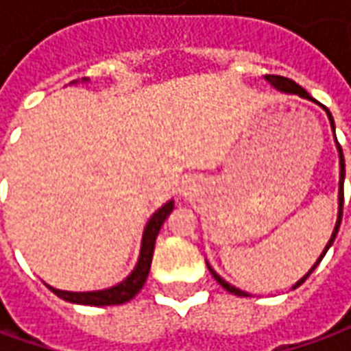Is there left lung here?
<instances>
[{"instance_id":"8db88e82","label":"left lung","mask_w":351,"mask_h":351,"mask_svg":"<svg viewBox=\"0 0 351 351\" xmlns=\"http://www.w3.org/2000/svg\"><path fill=\"white\" fill-rule=\"evenodd\" d=\"M265 79L269 80V82H271V84H272V86H274V88H278L280 92H286V93H297V95H301V97H306V99H310V95H308V93H306V90H302V88L299 86V84H295V82H293V80H291V79H286V77H280V75H267V77H265ZM325 110H327V108H325ZM327 116H329V120H331V125H332V131H335V122H332V116H331V112H329V110H327ZM337 146H339V154H340L339 220H337V226H335V231H332L331 239H329V243H327V246H325L324 254H322V256H319V259H317L316 263H314V267H312V269H310V271L306 272V274H304V276H302V278L299 280V282H297V284H295L293 289H295V287H299V286H301L302 282H304V280L308 278L310 274H312V271H314V269H316L317 265H319V261H322V259H324V256H325V254H327V250H329V246H331V244L335 243V239H337V233H339L340 220H342V205H344V175H346V167H344V156H342V148H340L339 141H337ZM208 271H210V274H213L214 278L218 280V284H220V286L223 287V289H228L229 293H235V295H239V297H248V293H244L243 289H237L235 286H231V284H228V282H226V280L221 278L220 274H216V272H214L213 269H210V267H208Z\"/></svg>"}]
</instances>
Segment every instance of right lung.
I'll use <instances>...</instances> for the list:
<instances>
[{"label": "right lung", "instance_id": "obj_1", "mask_svg": "<svg viewBox=\"0 0 351 351\" xmlns=\"http://www.w3.org/2000/svg\"><path fill=\"white\" fill-rule=\"evenodd\" d=\"M175 203L169 201L161 206L158 213L154 214L150 221L146 223L145 233H143V244H141V256H138L137 267L133 269L128 278L120 282L118 286L108 287V289H101V291H84V293H75V291H62V289H54L50 287L52 293L62 297L64 301L77 302V304H92V306H107V304H123V302L131 301L135 295L141 291V287L145 286L148 272H150V265H152L154 256V244H156V237L160 233L163 221L167 218L171 210H173Z\"/></svg>", "mask_w": 351, "mask_h": 351}]
</instances>
